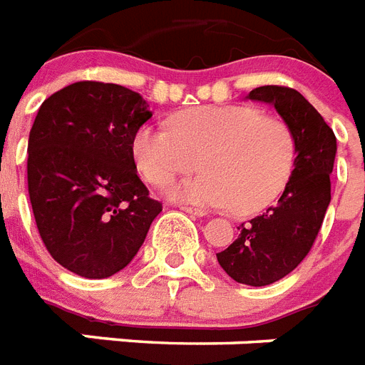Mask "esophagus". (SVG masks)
<instances>
[{
	"label": "esophagus",
	"instance_id": "34e87169",
	"mask_svg": "<svg viewBox=\"0 0 365 365\" xmlns=\"http://www.w3.org/2000/svg\"><path fill=\"white\" fill-rule=\"evenodd\" d=\"M180 211L188 212V215H192V217H205V211H201V209H196V207L182 205V207H180Z\"/></svg>",
	"mask_w": 365,
	"mask_h": 365
}]
</instances>
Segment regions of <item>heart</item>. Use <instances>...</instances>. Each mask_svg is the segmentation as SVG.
<instances>
[{
    "instance_id": "1",
    "label": "heart",
    "mask_w": 365,
    "mask_h": 365,
    "mask_svg": "<svg viewBox=\"0 0 365 365\" xmlns=\"http://www.w3.org/2000/svg\"><path fill=\"white\" fill-rule=\"evenodd\" d=\"M133 158L154 186L190 173L200 160L203 173L173 185L169 196L250 215L284 190L296 145L287 122L258 107L205 105L171 116L169 130L143 126L133 137Z\"/></svg>"
}]
</instances>
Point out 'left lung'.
<instances>
[{"label":"left lung","mask_w":365,"mask_h":365,"mask_svg":"<svg viewBox=\"0 0 365 365\" xmlns=\"http://www.w3.org/2000/svg\"><path fill=\"white\" fill-rule=\"evenodd\" d=\"M247 98L275 107L292 132L296 158L279 201L239 224L237 239L217 260L233 281L265 287L296 269L313 247L331 200L337 145L331 128L298 90L271 84Z\"/></svg>","instance_id":"1"}]
</instances>
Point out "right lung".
<instances>
[{
  "instance_id": "right-lung-1",
  "label": "right lung",
  "mask_w": 365,
  "mask_h": 365,
  "mask_svg": "<svg viewBox=\"0 0 365 365\" xmlns=\"http://www.w3.org/2000/svg\"><path fill=\"white\" fill-rule=\"evenodd\" d=\"M153 116L133 90L78 81L46 98L28 141V192L46 250L86 279L124 269L162 203L148 196L133 137Z\"/></svg>"
}]
</instances>
